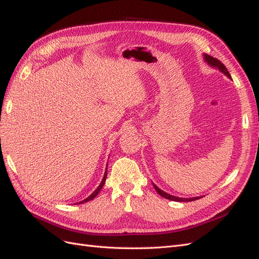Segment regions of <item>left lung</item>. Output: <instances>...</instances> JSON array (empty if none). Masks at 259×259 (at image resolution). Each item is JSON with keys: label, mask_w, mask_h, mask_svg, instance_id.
<instances>
[{"label": "left lung", "mask_w": 259, "mask_h": 259, "mask_svg": "<svg viewBox=\"0 0 259 259\" xmlns=\"http://www.w3.org/2000/svg\"><path fill=\"white\" fill-rule=\"evenodd\" d=\"M203 59H204V61L206 62V64H207L209 67H211V68H215V69H218L219 71L223 72L226 76H228L229 79H231V75H230L229 71H228V70H227V68L225 67V65H224V64H222V61H219L217 58H214V57L209 56V55H207V54H204V55H203ZM152 185H153V187H154L155 191L158 192V193L161 195V197L165 198V199H167V200L176 201V202H191V201L198 200V199H200V198H201V197H195V198H188V199H186V198L174 197V195L168 194V193H166V192H164L163 190H161L160 188H159L158 186H156V185H154L153 183H152Z\"/></svg>", "instance_id": "left-lung-1"}]
</instances>
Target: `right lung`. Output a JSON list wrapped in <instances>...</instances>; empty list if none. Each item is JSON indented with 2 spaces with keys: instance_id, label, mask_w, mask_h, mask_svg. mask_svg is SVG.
<instances>
[{
  "instance_id": "right-lung-1",
  "label": "right lung",
  "mask_w": 259,
  "mask_h": 259,
  "mask_svg": "<svg viewBox=\"0 0 259 259\" xmlns=\"http://www.w3.org/2000/svg\"><path fill=\"white\" fill-rule=\"evenodd\" d=\"M108 164V163H107ZM106 178H107V167H106V170H105V174H104V177H103V180H101V183H100V185L97 187V189L95 190V191H94L91 195H90V197H88V198H86L85 200H83V201H81V202H79V203H77V204H82V203H84V202H89V201H91V200H93L94 198H95L96 197V195L99 193V191L101 190V188H103L104 187V185H105V183H106Z\"/></svg>"
}]
</instances>
